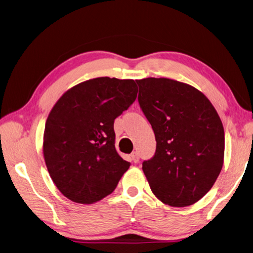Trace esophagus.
Segmentation results:
<instances>
[{
  "label": "esophagus",
  "mask_w": 253,
  "mask_h": 253,
  "mask_svg": "<svg viewBox=\"0 0 253 253\" xmlns=\"http://www.w3.org/2000/svg\"><path fill=\"white\" fill-rule=\"evenodd\" d=\"M130 159H131V161L132 162H135V163H137L138 161H139V155H138V153L135 151V152H132L131 155H130Z\"/></svg>",
  "instance_id": "obj_1"
}]
</instances>
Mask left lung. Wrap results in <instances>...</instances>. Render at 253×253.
Returning <instances> with one entry per match:
<instances>
[{"instance_id":"obj_1","label":"left lung","mask_w":253,"mask_h":253,"mask_svg":"<svg viewBox=\"0 0 253 253\" xmlns=\"http://www.w3.org/2000/svg\"><path fill=\"white\" fill-rule=\"evenodd\" d=\"M138 101L155 132L157 149L142 171L153 194L170 206L200 201L224 165L225 132L211 101L187 83L167 78L136 80Z\"/></svg>"}]
</instances>
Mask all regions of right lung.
<instances>
[{
  "label": "right lung",
  "mask_w": 253,
  "mask_h": 253,
  "mask_svg": "<svg viewBox=\"0 0 253 253\" xmlns=\"http://www.w3.org/2000/svg\"><path fill=\"white\" fill-rule=\"evenodd\" d=\"M137 93L130 79L101 77L69 88L53 105L42 152L49 175L67 199L93 204L116 189L130 163L116 151L114 121Z\"/></svg>",
  "instance_id": "add662e5"
}]
</instances>
